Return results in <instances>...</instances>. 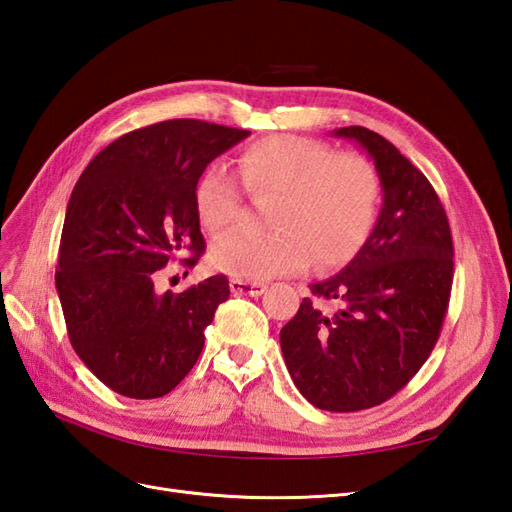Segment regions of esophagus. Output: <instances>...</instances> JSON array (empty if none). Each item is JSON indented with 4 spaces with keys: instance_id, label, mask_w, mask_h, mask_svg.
<instances>
[{
    "instance_id": "34e87169",
    "label": "esophagus",
    "mask_w": 512,
    "mask_h": 512,
    "mask_svg": "<svg viewBox=\"0 0 512 512\" xmlns=\"http://www.w3.org/2000/svg\"><path fill=\"white\" fill-rule=\"evenodd\" d=\"M230 290H232V294H241V297H260V294L267 290V286L265 284H250L243 280H230Z\"/></svg>"
}]
</instances>
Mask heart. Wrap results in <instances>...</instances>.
I'll list each match as a JSON object with an SVG mask.
<instances>
[{"label": "heart", "instance_id": "obj_1", "mask_svg": "<svg viewBox=\"0 0 512 512\" xmlns=\"http://www.w3.org/2000/svg\"><path fill=\"white\" fill-rule=\"evenodd\" d=\"M239 177L247 192L273 194L267 232L228 230L213 241L211 262L243 282L348 262L367 241L380 203L374 164L356 153L297 134H273L245 147ZM203 226L218 232L237 220L241 190L222 168H211L196 190Z\"/></svg>", "mask_w": 512, "mask_h": 512}]
</instances>
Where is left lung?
<instances>
[{
    "mask_svg": "<svg viewBox=\"0 0 512 512\" xmlns=\"http://www.w3.org/2000/svg\"><path fill=\"white\" fill-rule=\"evenodd\" d=\"M374 160L382 207L374 230L337 275L312 284L280 331L292 382L329 412L380 406L412 380L436 346L453 286V239L427 177L361 126L333 130Z\"/></svg>",
    "mask_w": 512,
    "mask_h": 512,
    "instance_id": "left-lung-1",
    "label": "left lung"
}]
</instances>
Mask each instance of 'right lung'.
Returning a JSON list of instances; mask_svg holds the SVG:
<instances>
[{
  "mask_svg": "<svg viewBox=\"0 0 512 512\" xmlns=\"http://www.w3.org/2000/svg\"><path fill=\"white\" fill-rule=\"evenodd\" d=\"M247 136L198 119L153 123L119 136L76 181L55 286L74 352L115 393L162 397L203 352L226 275L160 294L156 271L188 252L183 265L194 267L205 252L198 179Z\"/></svg>",
  "mask_w": 512,
  "mask_h": 512,
  "instance_id": "1",
  "label": "right lung"
}]
</instances>
